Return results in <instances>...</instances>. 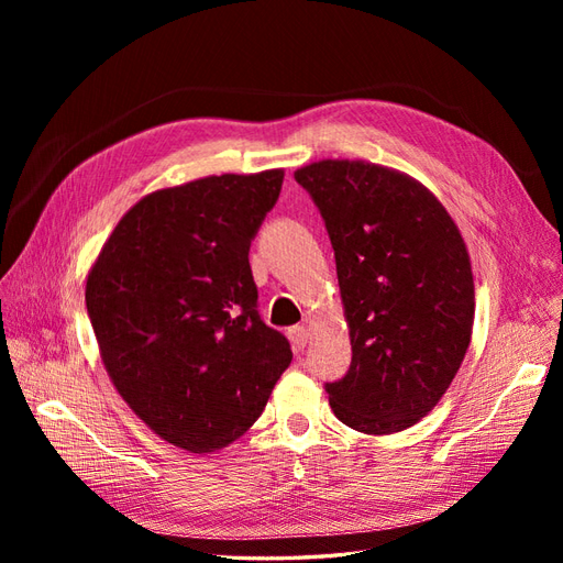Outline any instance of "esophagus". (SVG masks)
Segmentation results:
<instances>
[{"instance_id": "34e87169", "label": "esophagus", "mask_w": 563, "mask_h": 563, "mask_svg": "<svg viewBox=\"0 0 563 563\" xmlns=\"http://www.w3.org/2000/svg\"><path fill=\"white\" fill-rule=\"evenodd\" d=\"M288 340H291L294 350H302L310 340V329L308 327H291L288 329Z\"/></svg>"}]
</instances>
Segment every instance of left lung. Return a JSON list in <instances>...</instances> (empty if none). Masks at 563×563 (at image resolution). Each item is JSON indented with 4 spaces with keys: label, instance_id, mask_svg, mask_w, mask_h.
I'll return each instance as SVG.
<instances>
[{
    "label": "left lung",
    "instance_id": "1",
    "mask_svg": "<svg viewBox=\"0 0 563 563\" xmlns=\"http://www.w3.org/2000/svg\"><path fill=\"white\" fill-rule=\"evenodd\" d=\"M327 223L352 343L347 376L327 385L340 422L395 434L428 416L465 360L472 263L455 220L428 187L364 159L294 174Z\"/></svg>",
    "mask_w": 563,
    "mask_h": 563
}]
</instances>
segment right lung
Returning a JSON list of instances; mask_svg holds the SVG:
<instances>
[{
    "label": "right lung",
    "mask_w": 563,
    "mask_h": 563,
    "mask_svg": "<svg viewBox=\"0 0 563 563\" xmlns=\"http://www.w3.org/2000/svg\"><path fill=\"white\" fill-rule=\"evenodd\" d=\"M284 168L197 178L145 195L87 275L100 360L131 411L187 453L230 446L294 360L263 323L249 246Z\"/></svg>",
    "instance_id": "1"
}]
</instances>
